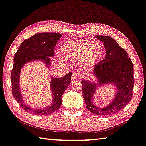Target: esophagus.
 Masks as SVG:
<instances>
[{"label": "esophagus", "instance_id": "1", "mask_svg": "<svg viewBox=\"0 0 146 146\" xmlns=\"http://www.w3.org/2000/svg\"><path fill=\"white\" fill-rule=\"evenodd\" d=\"M80 78V73L78 72H74L72 74V80H77Z\"/></svg>", "mask_w": 146, "mask_h": 146}]
</instances>
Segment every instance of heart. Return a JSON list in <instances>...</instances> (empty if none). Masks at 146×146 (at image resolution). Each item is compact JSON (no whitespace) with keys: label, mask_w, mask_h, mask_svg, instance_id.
<instances>
[{"label":"heart","mask_w":146,"mask_h":146,"mask_svg":"<svg viewBox=\"0 0 146 146\" xmlns=\"http://www.w3.org/2000/svg\"><path fill=\"white\" fill-rule=\"evenodd\" d=\"M62 53L67 59H79V66L86 68L97 62L102 55V48L96 40H72L64 44Z\"/></svg>","instance_id":"1"}]
</instances>
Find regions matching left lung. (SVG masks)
I'll list each match as a JSON object with an SVG mask.
<instances>
[{
    "instance_id": "obj_1",
    "label": "left lung",
    "mask_w": 146,
    "mask_h": 146,
    "mask_svg": "<svg viewBox=\"0 0 146 146\" xmlns=\"http://www.w3.org/2000/svg\"><path fill=\"white\" fill-rule=\"evenodd\" d=\"M96 38L103 42L106 55L102 61L93 67V74L96 82L82 80L83 96L88 110L95 115H111L121 110L133 97L134 67L127 51L117 42L107 36L97 35ZM111 84L116 93L111 102L104 107H98L93 97L98 87Z\"/></svg>"
}]
</instances>
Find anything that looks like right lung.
Masks as SVG:
<instances>
[{"label": "right lung", "instance_id": "right-lung-1", "mask_svg": "<svg viewBox=\"0 0 146 146\" xmlns=\"http://www.w3.org/2000/svg\"><path fill=\"white\" fill-rule=\"evenodd\" d=\"M62 35L57 33H37L29 39L25 40L20 45L13 58V66L11 72L12 95L25 110L36 115H49L57 111L62 104V94L71 83L72 73L69 72L62 78L51 76L50 89L53 99L49 106L43 108H33L26 104L22 96L19 86L20 74L23 66L27 63L39 60L50 68V57L55 56L54 50Z\"/></svg>", "mask_w": 146, "mask_h": 146}]
</instances>
